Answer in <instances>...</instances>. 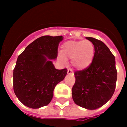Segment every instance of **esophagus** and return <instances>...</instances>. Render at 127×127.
Returning a JSON list of instances; mask_svg holds the SVG:
<instances>
[{
    "mask_svg": "<svg viewBox=\"0 0 127 127\" xmlns=\"http://www.w3.org/2000/svg\"><path fill=\"white\" fill-rule=\"evenodd\" d=\"M67 74H71V75H73V71H72V69H67Z\"/></svg>",
    "mask_w": 127,
    "mask_h": 127,
    "instance_id": "esophagus-1",
    "label": "esophagus"
}]
</instances>
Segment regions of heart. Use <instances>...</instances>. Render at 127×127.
<instances>
[{
    "mask_svg": "<svg viewBox=\"0 0 127 127\" xmlns=\"http://www.w3.org/2000/svg\"><path fill=\"white\" fill-rule=\"evenodd\" d=\"M94 54L95 47L92 41H70L63 45L60 59L63 63H66V59H70L75 68L83 69L92 64Z\"/></svg>",
    "mask_w": 127,
    "mask_h": 127,
    "instance_id": "heart-1",
    "label": "heart"
}]
</instances>
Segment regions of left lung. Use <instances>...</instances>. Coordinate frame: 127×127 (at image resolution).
<instances>
[{
  "mask_svg": "<svg viewBox=\"0 0 127 127\" xmlns=\"http://www.w3.org/2000/svg\"><path fill=\"white\" fill-rule=\"evenodd\" d=\"M86 39L94 45V58L88 67L74 73L72 97L76 105L95 110L109 101L115 92L117 80L115 58L102 41L90 37Z\"/></svg>",
  "mask_w": 127,
  "mask_h": 127,
  "instance_id": "8db88e82",
  "label": "left lung"
}]
</instances>
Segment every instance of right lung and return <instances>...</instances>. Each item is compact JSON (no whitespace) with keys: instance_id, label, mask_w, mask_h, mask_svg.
Instances as JSON below:
<instances>
[{"instance_id":"obj_1","label":"right lung","mask_w":127,"mask_h":127,"mask_svg":"<svg viewBox=\"0 0 127 127\" xmlns=\"http://www.w3.org/2000/svg\"><path fill=\"white\" fill-rule=\"evenodd\" d=\"M63 39L61 35L40 37L17 58L13 72V88L25 106L39 108L48 105L55 86L66 76L67 69H56L49 60L57 58L58 46Z\"/></svg>"}]
</instances>
